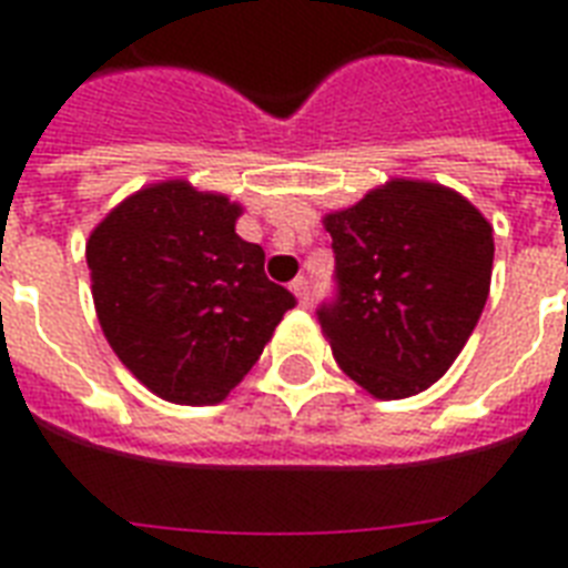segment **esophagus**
<instances>
[{
	"label": "esophagus",
	"mask_w": 568,
	"mask_h": 568,
	"mask_svg": "<svg viewBox=\"0 0 568 568\" xmlns=\"http://www.w3.org/2000/svg\"><path fill=\"white\" fill-rule=\"evenodd\" d=\"M292 292H294V297H297V303H301V306H306L312 297V283L306 280V276H297V280L292 283Z\"/></svg>",
	"instance_id": "esophagus-1"
}]
</instances>
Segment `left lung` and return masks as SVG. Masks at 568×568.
Wrapping results in <instances>:
<instances>
[{
    "label": "left lung",
    "mask_w": 568,
    "mask_h": 568,
    "mask_svg": "<svg viewBox=\"0 0 568 568\" xmlns=\"http://www.w3.org/2000/svg\"><path fill=\"white\" fill-rule=\"evenodd\" d=\"M338 301L318 310L338 368L379 400L448 372L489 297L493 223L439 182L388 180L324 214Z\"/></svg>",
    "instance_id": "obj_1"
}]
</instances>
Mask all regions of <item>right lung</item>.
Here are the masks:
<instances>
[{"label": "right lung", "mask_w": 568, "mask_h": 568, "mask_svg": "<svg viewBox=\"0 0 568 568\" xmlns=\"http://www.w3.org/2000/svg\"><path fill=\"white\" fill-rule=\"evenodd\" d=\"M241 203L189 180L144 185L93 226L84 256L100 327L153 395L214 406L256 365L292 292L235 232Z\"/></svg>", "instance_id": "right-lung-1"}]
</instances>
